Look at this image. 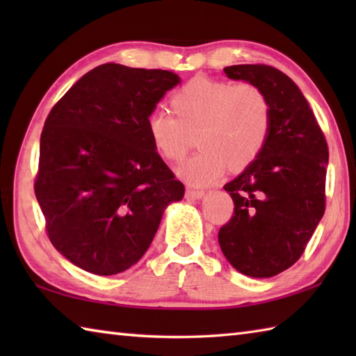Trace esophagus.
<instances>
[{
	"label": "esophagus",
	"instance_id": "esophagus-1",
	"mask_svg": "<svg viewBox=\"0 0 356 356\" xmlns=\"http://www.w3.org/2000/svg\"><path fill=\"white\" fill-rule=\"evenodd\" d=\"M185 195H186V199H202L203 195H205V191H202V190H191V188H188Z\"/></svg>",
	"mask_w": 356,
	"mask_h": 356
}]
</instances>
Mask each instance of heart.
I'll list each match as a JSON object with an SVG mask.
<instances>
[{"label": "heart", "instance_id": "heart-1", "mask_svg": "<svg viewBox=\"0 0 356 356\" xmlns=\"http://www.w3.org/2000/svg\"><path fill=\"white\" fill-rule=\"evenodd\" d=\"M176 113L157 107L147 118L156 149L172 162L182 161L199 133L193 157L179 174L193 185H208L225 170L240 171L251 165L266 145L272 127V107L266 93L251 82L194 78L174 93Z\"/></svg>", "mask_w": 356, "mask_h": 356}]
</instances>
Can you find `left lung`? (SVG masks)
Here are the masks:
<instances>
[{"label": "left lung", "instance_id": "1", "mask_svg": "<svg viewBox=\"0 0 356 356\" xmlns=\"http://www.w3.org/2000/svg\"><path fill=\"white\" fill-rule=\"evenodd\" d=\"M231 79L259 86L272 107L266 145L223 188L234 216L218 231L226 259L241 274L269 278L291 268L326 209L327 142L295 82L275 67H225Z\"/></svg>", "mask_w": 356, "mask_h": 356}]
</instances>
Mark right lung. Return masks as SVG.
I'll use <instances>...</instances> for the list:
<instances>
[{
  "instance_id": "1",
  "label": "right lung",
  "mask_w": 356,
  "mask_h": 356,
  "mask_svg": "<svg viewBox=\"0 0 356 356\" xmlns=\"http://www.w3.org/2000/svg\"><path fill=\"white\" fill-rule=\"evenodd\" d=\"M180 78L115 63L86 73L50 110L35 195L59 252L96 275L140 260L185 186L159 156L147 118Z\"/></svg>"
}]
</instances>
